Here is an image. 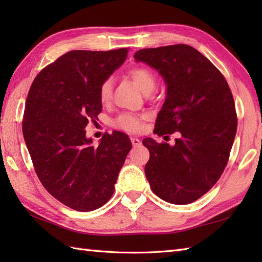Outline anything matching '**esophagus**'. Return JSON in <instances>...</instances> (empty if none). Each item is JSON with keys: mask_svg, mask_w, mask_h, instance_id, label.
I'll use <instances>...</instances> for the list:
<instances>
[{"mask_svg": "<svg viewBox=\"0 0 262 262\" xmlns=\"http://www.w3.org/2000/svg\"><path fill=\"white\" fill-rule=\"evenodd\" d=\"M130 142L133 144V146L141 145V140H140V138H137V137H130Z\"/></svg>", "mask_w": 262, "mask_h": 262, "instance_id": "1", "label": "esophagus"}]
</instances>
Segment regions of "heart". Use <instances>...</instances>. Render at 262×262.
<instances>
[{
    "label": "heart",
    "instance_id": "b5f03b06",
    "mask_svg": "<svg viewBox=\"0 0 262 262\" xmlns=\"http://www.w3.org/2000/svg\"><path fill=\"white\" fill-rule=\"evenodd\" d=\"M129 76L141 89L144 94L151 93L157 86V79L151 70L146 68H135L129 71ZM113 80L107 79L99 89V98L102 103H108L113 94ZM116 126L130 133H136L142 128V118L133 114H124L116 119Z\"/></svg>",
    "mask_w": 262,
    "mask_h": 262
}]
</instances>
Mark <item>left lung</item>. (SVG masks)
I'll return each mask as SVG.
<instances>
[{
    "label": "left lung",
    "mask_w": 262,
    "mask_h": 262,
    "mask_svg": "<svg viewBox=\"0 0 262 262\" xmlns=\"http://www.w3.org/2000/svg\"><path fill=\"white\" fill-rule=\"evenodd\" d=\"M134 58L158 71L166 86L155 134L179 132L174 145L143 140L149 151L146 179L161 199L190 204L215 185L230 157L237 119L229 84L210 60L183 43L141 49Z\"/></svg>",
    "instance_id": "1"
}]
</instances>
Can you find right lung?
I'll return each instance as SVG.
<instances>
[{"label":"right lung","mask_w":262,"mask_h":262,"mask_svg":"<svg viewBox=\"0 0 262 262\" xmlns=\"http://www.w3.org/2000/svg\"><path fill=\"white\" fill-rule=\"evenodd\" d=\"M127 52L71 51L43 69L28 93L22 132L36 173L72 209L90 211L108 202L132 148L121 132L104 134L96 146L85 130L101 113L100 86Z\"/></svg>","instance_id":"right-lung-1"}]
</instances>
